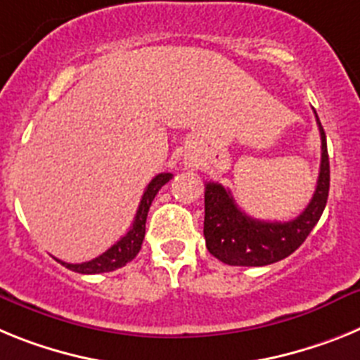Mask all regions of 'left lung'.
I'll return each instance as SVG.
<instances>
[{"instance_id":"left-lung-1","label":"left lung","mask_w":360,"mask_h":360,"mask_svg":"<svg viewBox=\"0 0 360 360\" xmlns=\"http://www.w3.org/2000/svg\"><path fill=\"white\" fill-rule=\"evenodd\" d=\"M317 124L321 132V170L317 186L304 212L288 223H270L248 217L236 205L230 190L219 183H206L202 232L206 248L214 257L232 266H266L292 255L310 236L323 215L330 192L326 134L319 117Z\"/></svg>"}]
</instances>
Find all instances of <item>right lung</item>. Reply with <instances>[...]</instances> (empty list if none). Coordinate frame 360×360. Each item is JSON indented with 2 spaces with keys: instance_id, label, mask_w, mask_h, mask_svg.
<instances>
[{
  "instance_id": "obj_1",
  "label": "right lung",
  "mask_w": 360,
  "mask_h": 360,
  "mask_svg": "<svg viewBox=\"0 0 360 360\" xmlns=\"http://www.w3.org/2000/svg\"><path fill=\"white\" fill-rule=\"evenodd\" d=\"M172 174L165 172V174H158L154 179L150 181L148 186H146L145 193H143L141 202H139V208H137V214L134 217V223L130 226L127 233L121 237L114 246L106 250L105 254H101L99 257L92 259V261L79 262V264H70V262L59 261L65 268L72 271H77V274H103V271H114L117 268L124 266L127 262L132 261L139 250H141L143 239H145V228H146V215H148L150 205L154 201V198L158 195V192L161 190V186L168 183L172 179Z\"/></svg>"
}]
</instances>
